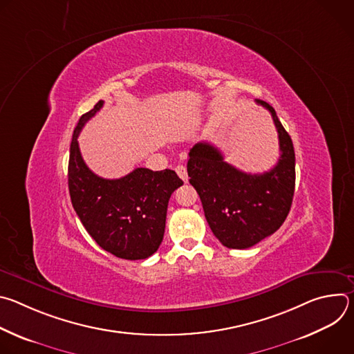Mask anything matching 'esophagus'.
I'll return each mask as SVG.
<instances>
[{
  "label": "esophagus",
  "instance_id": "esophagus-1",
  "mask_svg": "<svg viewBox=\"0 0 354 354\" xmlns=\"http://www.w3.org/2000/svg\"><path fill=\"white\" fill-rule=\"evenodd\" d=\"M175 171H176V174H178V176L186 183L187 180H189V176H187V171H186V168L183 167V165H178L176 168H175Z\"/></svg>",
  "mask_w": 354,
  "mask_h": 354
}]
</instances>
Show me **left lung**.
<instances>
[{
	"label": "left lung",
	"mask_w": 354,
	"mask_h": 354,
	"mask_svg": "<svg viewBox=\"0 0 354 354\" xmlns=\"http://www.w3.org/2000/svg\"><path fill=\"white\" fill-rule=\"evenodd\" d=\"M279 133L280 158L263 174H246L224 161L210 142H197L189 153L187 175L203 205L206 220L227 248L246 249L276 232L288 216L295 186V154L291 137L276 111L265 100Z\"/></svg>",
	"instance_id": "left-lung-1"
}]
</instances>
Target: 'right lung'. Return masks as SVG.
<instances>
[{"instance_id": "add662e5", "label": "right lung", "mask_w": 354, "mask_h": 354, "mask_svg": "<svg viewBox=\"0 0 354 354\" xmlns=\"http://www.w3.org/2000/svg\"><path fill=\"white\" fill-rule=\"evenodd\" d=\"M102 106L104 100H99L82 115L73 134L68 161L71 203L100 248L122 259H145L162 242L169 197L183 182L172 169L136 168L120 179L95 175L81 157L77 138Z\"/></svg>"}]
</instances>
